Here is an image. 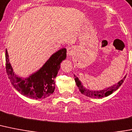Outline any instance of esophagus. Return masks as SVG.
<instances>
[{
    "instance_id": "obj_1",
    "label": "esophagus",
    "mask_w": 132,
    "mask_h": 132,
    "mask_svg": "<svg viewBox=\"0 0 132 132\" xmlns=\"http://www.w3.org/2000/svg\"><path fill=\"white\" fill-rule=\"evenodd\" d=\"M74 52H75V49L72 47H69L67 48V55L68 57H71L73 55Z\"/></svg>"
}]
</instances>
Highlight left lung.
Segmentation results:
<instances>
[{
  "label": "left lung",
  "mask_w": 132,
  "mask_h": 132,
  "mask_svg": "<svg viewBox=\"0 0 132 132\" xmlns=\"http://www.w3.org/2000/svg\"><path fill=\"white\" fill-rule=\"evenodd\" d=\"M74 76H75V81L76 82V85L79 87V91L81 92V94L87 96V97H92V98H102V97L109 96V95H111V94H112L113 92H114L119 88V87L121 85L122 83H123L124 80L126 77V75H125L121 80L119 81L118 83H115L110 87H108L106 88L100 89V90H93V89H89L85 86H83V83L79 80V78L75 75Z\"/></svg>",
  "instance_id": "1"
}]
</instances>
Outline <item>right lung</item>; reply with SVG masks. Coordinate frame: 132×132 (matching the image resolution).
Here are the masks:
<instances>
[{
  "label": "right lung",
  "mask_w": 132,
  "mask_h": 132,
  "mask_svg": "<svg viewBox=\"0 0 132 132\" xmlns=\"http://www.w3.org/2000/svg\"><path fill=\"white\" fill-rule=\"evenodd\" d=\"M5 58L7 75L15 89L29 98L44 99L54 92V80L60 68L61 62L66 58V49L62 48L52 54L43 66L26 78L15 73L9 62L7 50Z\"/></svg>",
  "instance_id": "obj_1"
}]
</instances>
